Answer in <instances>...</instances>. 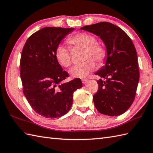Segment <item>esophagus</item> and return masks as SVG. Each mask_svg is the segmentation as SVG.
<instances>
[{"label":"esophagus","instance_id":"1","mask_svg":"<svg viewBox=\"0 0 153 153\" xmlns=\"http://www.w3.org/2000/svg\"><path fill=\"white\" fill-rule=\"evenodd\" d=\"M88 79H82V82L83 83V84H85V83H86L87 82H88Z\"/></svg>","mask_w":153,"mask_h":153}]
</instances>
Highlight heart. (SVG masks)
<instances>
[{"label": "heart", "instance_id": "heart-1", "mask_svg": "<svg viewBox=\"0 0 153 153\" xmlns=\"http://www.w3.org/2000/svg\"><path fill=\"white\" fill-rule=\"evenodd\" d=\"M67 42L74 47L85 49L84 59L86 60V62L76 65L70 70V74L73 77L80 79L86 78L96 69V65L93 60L99 65H103L106 60L107 57L106 48L102 45L97 42L96 37L91 34L77 33L70 36L67 39ZM55 55L57 61L61 65L65 67L71 66L72 63V57L69 48L59 45L56 49Z\"/></svg>", "mask_w": 153, "mask_h": 153}]
</instances>
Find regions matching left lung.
I'll list each match as a JSON object with an SVG mask.
<instances>
[{"label":"left lung","instance_id":"left-lung-1","mask_svg":"<svg viewBox=\"0 0 153 153\" xmlns=\"http://www.w3.org/2000/svg\"><path fill=\"white\" fill-rule=\"evenodd\" d=\"M82 30L99 36L107 48L105 65L96 74L98 90L94 95L95 107L100 113L118 116L133 103L140 79L137 55L131 39L119 27L108 22L84 26Z\"/></svg>","mask_w":153,"mask_h":153}]
</instances>
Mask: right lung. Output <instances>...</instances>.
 <instances>
[{"mask_svg":"<svg viewBox=\"0 0 153 153\" xmlns=\"http://www.w3.org/2000/svg\"><path fill=\"white\" fill-rule=\"evenodd\" d=\"M74 28L47 27L30 35L20 59L23 91L33 110L41 116L55 118L72 106L74 91L82 86L80 79L62 82L69 73L56 58L61 40Z\"/></svg>","mask_w":153,"mask_h":153,"instance_id":"right-lung-1","label":"right lung"}]
</instances>
